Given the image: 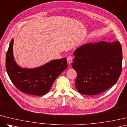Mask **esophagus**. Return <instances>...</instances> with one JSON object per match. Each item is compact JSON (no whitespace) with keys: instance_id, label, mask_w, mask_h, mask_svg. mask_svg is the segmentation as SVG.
Here are the masks:
<instances>
[{"instance_id":"1","label":"esophagus","mask_w":127,"mask_h":127,"mask_svg":"<svg viewBox=\"0 0 127 127\" xmlns=\"http://www.w3.org/2000/svg\"><path fill=\"white\" fill-rule=\"evenodd\" d=\"M67 61L68 63L71 64L72 62V61H73V57L71 56H68L67 57Z\"/></svg>"}]
</instances>
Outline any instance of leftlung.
<instances>
[{
  "mask_svg": "<svg viewBox=\"0 0 127 127\" xmlns=\"http://www.w3.org/2000/svg\"><path fill=\"white\" fill-rule=\"evenodd\" d=\"M72 66L77 73L75 85L78 92L86 95L102 93L113 86L122 70L120 42L88 43L76 49Z\"/></svg>",
  "mask_w": 127,
  "mask_h": 127,
  "instance_id": "1",
  "label": "left lung"
}]
</instances>
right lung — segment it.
Returning a JSON list of instances; mask_svg holds the SVG:
<instances>
[{"instance_id": "right-lung-1", "label": "right lung", "mask_w": 127, "mask_h": 127, "mask_svg": "<svg viewBox=\"0 0 127 127\" xmlns=\"http://www.w3.org/2000/svg\"><path fill=\"white\" fill-rule=\"evenodd\" d=\"M13 41L12 39L6 56V68L10 80L18 89L25 94L41 96L48 93L55 79L67 68L66 58L51 61L37 68H22L14 60Z\"/></svg>"}]
</instances>
